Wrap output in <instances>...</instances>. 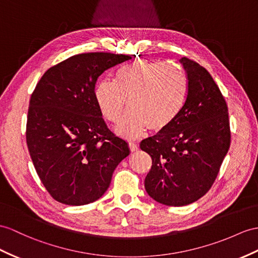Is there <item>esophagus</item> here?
<instances>
[{
    "instance_id": "34e87169",
    "label": "esophagus",
    "mask_w": 258,
    "mask_h": 258,
    "mask_svg": "<svg viewBox=\"0 0 258 258\" xmlns=\"http://www.w3.org/2000/svg\"><path fill=\"white\" fill-rule=\"evenodd\" d=\"M129 149L131 152H135V151L138 150V144L135 142H129Z\"/></svg>"
}]
</instances>
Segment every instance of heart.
Listing matches in <instances>:
<instances>
[{"mask_svg": "<svg viewBox=\"0 0 258 258\" xmlns=\"http://www.w3.org/2000/svg\"><path fill=\"white\" fill-rule=\"evenodd\" d=\"M186 95V79L177 68L150 60H137L119 69L115 82L102 80L94 98L103 117L116 123L128 100L130 110L116 133L128 139L164 130L177 117Z\"/></svg>", "mask_w": 258, "mask_h": 258, "instance_id": "heart-1", "label": "heart"}]
</instances>
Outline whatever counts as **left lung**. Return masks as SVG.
Wrapping results in <instances>:
<instances>
[{
  "instance_id": "1",
  "label": "left lung",
  "mask_w": 258,
  "mask_h": 258,
  "mask_svg": "<svg viewBox=\"0 0 258 258\" xmlns=\"http://www.w3.org/2000/svg\"><path fill=\"white\" fill-rule=\"evenodd\" d=\"M187 75L185 103L164 130L140 143L152 166L144 187L151 198L166 206L189 205L208 192L231 143L225 99L210 73L181 58Z\"/></svg>"
}]
</instances>
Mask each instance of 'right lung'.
Segmentation results:
<instances>
[{
  "mask_svg": "<svg viewBox=\"0 0 258 258\" xmlns=\"http://www.w3.org/2000/svg\"><path fill=\"white\" fill-rule=\"evenodd\" d=\"M130 59L108 52L75 54L48 69L31 94L27 147L41 183L56 202H95L129 155L128 143L105 123L94 89L100 74Z\"/></svg>",
  "mask_w": 258,
  "mask_h": 258,
  "instance_id": "1",
  "label": "right lung"
}]
</instances>
